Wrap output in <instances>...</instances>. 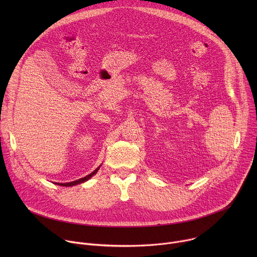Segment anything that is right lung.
<instances>
[{
	"instance_id": "right-lung-1",
	"label": "right lung",
	"mask_w": 257,
	"mask_h": 257,
	"mask_svg": "<svg viewBox=\"0 0 257 257\" xmlns=\"http://www.w3.org/2000/svg\"><path fill=\"white\" fill-rule=\"evenodd\" d=\"M100 167V166H99ZM99 167L97 168V169H95L92 173H90L89 175H87V176H85V177H83V178H80V179H78V180H76V181H73V182H69V183H55V184H57V185H60V186H67V187H69V186H74V185H77V184H80V183H83V182H85V181H87V180H89L93 175H95L96 173H97V171H98V169H99Z\"/></svg>"
}]
</instances>
